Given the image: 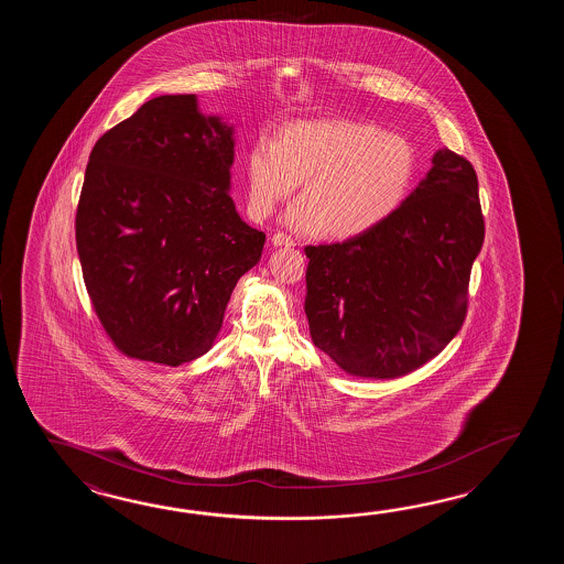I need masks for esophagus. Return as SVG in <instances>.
I'll return each mask as SVG.
<instances>
[{
  "label": "esophagus",
  "mask_w": 564,
  "mask_h": 564,
  "mask_svg": "<svg viewBox=\"0 0 564 564\" xmlns=\"http://www.w3.org/2000/svg\"><path fill=\"white\" fill-rule=\"evenodd\" d=\"M272 246H274V248H292L294 240L288 238L286 234H274V236H272Z\"/></svg>",
  "instance_id": "esophagus-1"
}]
</instances>
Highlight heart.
<instances>
[{"instance_id": "b5f03b06", "label": "heart", "mask_w": 564, "mask_h": 564, "mask_svg": "<svg viewBox=\"0 0 564 564\" xmlns=\"http://www.w3.org/2000/svg\"><path fill=\"white\" fill-rule=\"evenodd\" d=\"M246 171L253 216H272L304 180V195L284 214L288 228L350 238L379 226L405 199L415 155L405 137L369 122L306 120L278 139L262 137Z\"/></svg>"}]
</instances>
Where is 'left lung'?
I'll list each match as a JSON object with an SVG mask.
<instances>
[{"label":"left lung","instance_id":"obj_1","mask_svg":"<svg viewBox=\"0 0 564 564\" xmlns=\"http://www.w3.org/2000/svg\"><path fill=\"white\" fill-rule=\"evenodd\" d=\"M481 243L478 175L468 159L440 149L379 226L304 248L314 345L355 377L395 379L420 369L464 324Z\"/></svg>","mask_w":564,"mask_h":564}]
</instances>
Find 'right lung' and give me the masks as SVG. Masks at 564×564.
<instances>
[{"label": "right lung", "mask_w": 564, "mask_h": 564, "mask_svg": "<svg viewBox=\"0 0 564 564\" xmlns=\"http://www.w3.org/2000/svg\"><path fill=\"white\" fill-rule=\"evenodd\" d=\"M234 127L195 95L156 96L105 132L88 159L76 248L96 314L132 359L180 367L205 355L264 231L229 195Z\"/></svg>", "instance_id": "right-lung-1"}]
</instances>
